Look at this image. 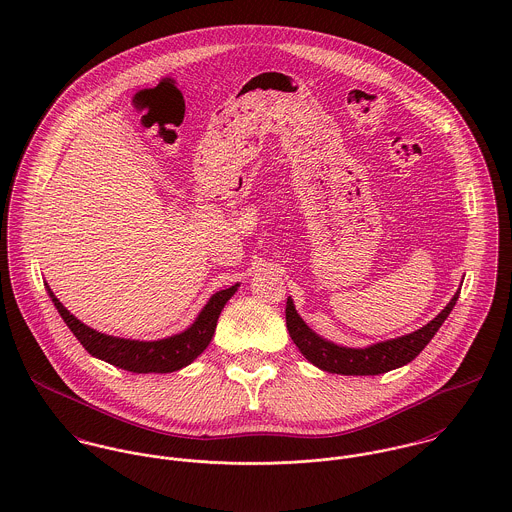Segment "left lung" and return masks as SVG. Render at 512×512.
Instances as JSON below:
<instances>
[{
  "mask_svg": "<svg viewBox=\"0 0 512 512\" xmlns=\"http://www.w3.org/2000/svg\"><path fill=\"white\" fill-rule=\"evenodd\" d=\"M457 297H459V290L451 297V301L441 309V313H438L422 329H418L410 335L398 337V339L374 343L365 349L341 347V345H335V343L319 337L299 317V313L295 311L292 297H288V305H286V325H288V331H290V337H292L295 347L301 351V355L309 363H313L317 368L333 372V374H353V376L382 374V372L408 365L424 351V347L438 333L441 323L451 313L453 305L457 303Z\"/></svg>",
  "mask_w": 512,
  "mask_h": 512,
  "instance_id": "8db88e82",
  "label": "left lung"
}]
</instances>
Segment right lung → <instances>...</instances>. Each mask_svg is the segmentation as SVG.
Here are the masks:
<instances>
[{"label": "right lung", "mask_w": 512, "mask_h": 512, "mask_svg": "<svg viewBox=\"0 0 512 512\" xmlns=\"http://www.w3.org/2000/svg\"><path fill=\"white\" fill-rule=\"evenodd\" d=\"M238 286L240 284H234L226 290L215 293L207 301V305L201 309L199 317L189 329L159 341H132V339H120L106 333H98L88 325H84L82 321H78L73 313L55 297V293L51 292L49 286H47V293L53 299L65 323L69 325V329L73 331L74 337L92 357L136 374H147V372L163 374V372H175L183 366L191 365L209 347L217 329L220 311L226 305V301L238 290Z\"/></svg>", "instance_id": "1"}]
</instances>
